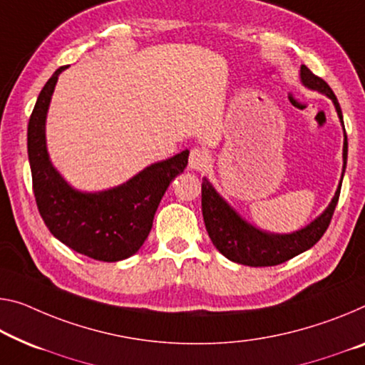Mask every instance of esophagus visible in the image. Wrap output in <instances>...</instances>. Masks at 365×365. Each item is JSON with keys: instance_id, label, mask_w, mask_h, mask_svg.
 Returning <instances> with one entry per match:
<instances>
[{"instance_id": "obj_1", "label": "esophagus", "mask_w": 365, "mask_h": 365, "mask_svg": "<svg viewBox=\"0 0 365 365\" xmlns=\"http://www.w3.org/2000/svg\"><path fill=\"white\" fill-rule=\"evenodd\" d=\"M210 163L209 151L204 148H192L189 155V168L194 171H204Z\"/></svg>"}]
</instances>
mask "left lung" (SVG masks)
Instances as JSON below:
<instances>
[{"label": "left lung", "mask_w": 365, "mask_h": 365, "mask_svg": "<svg viewBox=\"0 0 365 365\" xmlns=\"http://www.w3.org/2000/svg\"><path fill=\"white\" fill-rule=\"evenodd\" d=\"M300 78L302 83L307 88L315 89L333 101L336 112L343 124V112H341L339 103L336 99L333 89L328 86V83L322 80V78L313 75V73L302 65L300 68ZM343 176L346 170L347 161V137L344 132V147H343ZM341 184H343V178H341L339 186L336 189V194L333 200L329 202L327 210L319 215L317 220H313L310 225L299 230V232L287 233V235H274L266 233L257 230L256 227L250 225L245 222L232 207H230L225 200L220 197L214 186L209 182V179H202V215H204L207 233L215 245V248L220 253L228 257L230 261L238 262V264L245 266H277L282 262L292 259L294 256L304 253V251L310 250L313 245L318 243V240L323 237L331 222V217L334 214L336 204H338Z\"/></svg>", "instance_id": "1"}]
</instances>
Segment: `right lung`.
<instances>
[{
  "label": "right lung",
  "mask_w": 365,
  "mask_h": 365,
  "mask_svg": "<svg viewBox=\"0 0 365 365\" xmlns=\"http://www.w3.org/2000/svg\"><path fill=\"white\" fill-rule=\"evenodd\" d=\"M65 68L60 66L42 88L27 127V153L38 214L50 233L76 253L104 262L122 261L145 243L161 197L187 166L189 151L145 168L117 187L101 192L73 189L50 163L46 142L48 104Z\"/></svg>",
  "instance_id": "1"
}]
</instances>
